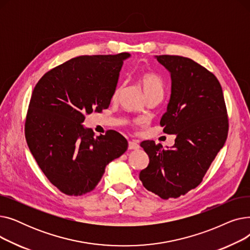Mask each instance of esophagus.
Here are the masks:
<instances>
[{"label": "esophagus", "instance_id": "obj_1", "mask_svg": "<svg viewBox=\"0 0 250 250\" xmlns=\"http://www.w3.org/2000/svg\"><path fill=\"white\" fill-rule=\"evenodd\" d=\"M140 148L138 141H129L128 142V149L129 150H137Z\"/></svg>", "mask_w": 250, "mask_h": 250}]
</instances>
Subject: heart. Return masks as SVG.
I'll list each match as a JSON object with an SVG mask.
<instances>
[{
    "instance_id": "heart-1",
    "label": "heart",
    "mask_w": 250,
    "mask_h": 250,
    "mask_svg": "<svg viewBox=\"0 0 250 250\" xmlns=\"http://www.w3.org/2000/svg\"><path fill=\"white\" fill-rule=\"evenodd\" d=\"M140 84L146 96L152 93H156V92L163 93V83L161 81V79L155 74H152V73L143 74L140 77ZM118 93H120V89H117L115 91L114 97H116Z\"/></svg>"
}]
</instances>
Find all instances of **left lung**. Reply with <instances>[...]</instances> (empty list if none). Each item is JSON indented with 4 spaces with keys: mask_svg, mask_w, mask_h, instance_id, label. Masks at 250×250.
Instances as JSON below:
<instances>
[{
    "mask_svg": "<svg viewBox=\"0 0 250 250\" xmlns=\"http://www.w3.org/2000/svg\"><path fill=\"white\" fill-rule=\"evenodd\" d=\"M171 79V94L160 125L175 135L171 148L144 141L149 165L140 179L161 199L178 198L198 187L228 135V117L222 87L214 74L179 56H156Z\"/></svg>",
    "mask_w": 250,
    "mask_h": 250,
    "instance_id": "8db88e82",
    "label": "left lung"
}]
</instances>
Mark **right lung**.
I'll return each mask as SVG.
<instances>
[{
    "mask_svg": "<svg viewBox=\"0 0 250 250\" xmlns=\"http://www.w3.org/2000/svg\"><path fill=\"white\" fill-rule=\"evenodd\" d=\"M127 52L81 56L48 71L32 92L25 123L31 154L62 192L82 195L98 185L105 167L127 149L115 130L94 138L85 115L107 108Z\"/></svg>",
    "mask_w": 250,
    "mask_h": 250,
    "instance_id": "obj_1",
    "label": "right lung"
}]
</instances>
